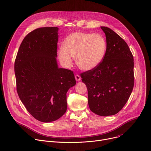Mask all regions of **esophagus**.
<instances>
[{
	"instance_id": "1",
	"label": "esophagus",
	"mask_w": 151,
	"mask_h": 151,
	"mask_svg": "<svg viewBox=\"0 0 151 151\" xmlns=\"http://www.w3.org/2000/svg\"><path fill=\"white\" fill-rule=\"evenodd\" d=\"M75 79L77 81H79L81 80V76L79 75H76L75 76Z\"/></svg>"
}]
</instances>
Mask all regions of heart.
Instances as JSON below:
<instances>
[{"label":"heart","mask_w":151,"mask_h":151,"mask_svg":"<svg viewBox=\"0 0 151 151\" xmlns=\"http://www.w3.org/2000/svg\"><path fill=\"white\" fill-rule=\"evenodd\" d=\"M106 50V42L103 35L98 33L73 32L64 40L63 47L57 51L58 59L63 65L70 68L73 58L81 70L94 69L103 60Z\"/></svg>","instance_id":"1"}]
</instances>
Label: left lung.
<instances>
[{"instance_id":"left-lung-1","label":"left lung","mask_w":151,"mask_h":151,"mask_svg":"<svg viewBox=\"0 0 151 151\" xmlns=\"http://www.w3.org/2000/svg\"><path fill=\"white\" fill-rule=\"evenodd\" d=\"M106 50L94 69L81 73L88 90L90 110L101 116L117 114L129 98L134 84V58L125 40L107 27Z\"/></svg>"}]
</instances>
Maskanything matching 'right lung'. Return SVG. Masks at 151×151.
Listing matches in <instances>:
<instances>
[{
	"mask_svg": "<svg viewBox=\"0 0 151 151\" xmlns=\"http://www.w3.org/2000/svg\"><path fill=\"white\" fill-rule=\"evenodd\" d=\"M57 27L37 28L22 41L14 63L17 91L35 119L50 122L67 110L66 93L76 84L73 71L58 68Z\"/></svg>",
	"mask_w": 151,
	"mask_h": 151,
	"instance_id": "right-lung-1",
	"label": "right lung"
}]
</instances>
